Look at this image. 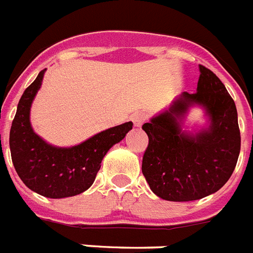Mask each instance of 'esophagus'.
<instances>
[{
  "label": "esophagus",
  "instance_id": "34e87169",
  "mask_svg": "<svg viewBox=\"0 0 253 253\" xmlns=\"http://www.w3.org/2000/svg\"><path fill=\"white\" fill-rule=\"evenodd\" d=\"M131 122H133L134 126L139 128V126H142V124L146 122V115H144L143 112H135V114L131 115Z\"/></svg>",
  "mask_w": 253,
  "mask_h": 253
}]
</instances>
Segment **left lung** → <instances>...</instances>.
Instances as JSON below:
<instances>
[{
	"label": "left lung",
	"instance_id": "1",
	"mask_svg": "<svg viewBox=\"0 0 253 253\" xmlns=\"http://www.w3.org/2000/svg\"><path fill=\"white\" fill-rule=\"evenodd\" d=\"M197 92H183L169 110L142 125L148 146L142 172L160 198L185 202L215 193L232 176L241 151L237 107L225 85L200 65ZM192 104L204 105L211 126L197 135L181 130L182 116Z\"/></svg>",
	"mask_w": 253,
	"mask_h": 253
}]
</instances>
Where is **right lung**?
Masks as SVG:
<instances>
[{"mask_svg":"<svg viewBox=\"0 0 253 253\" xmlns=\"http://www.w3.org/2000/svg\"><path fill=\"white\" fill-rule=\"evenodd\" d=\"M42 70L24 90L10 130L14 168L23 183L48 198H65L87 191L93 184L107 151L133 128L131 122L103 130L70 148L53 147L38 137L29 122L30 106L42 84Z\"/></svg>","mask_w":253,"mask_h":253,"instance_id":"right-lung-1","label":"right lung"}]
</instances>
